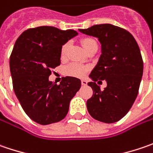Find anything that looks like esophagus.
I'll return each mask as SVG.
<instances>
[{
    "mask_svg": "<svg viewBox=\"0 0 153 153\" xmlns=\"http://www.w3.org/2000/svg\"><path fill=\"white\" fill-rule=\"evenodd\" d=\"M81 85H87V81L85 80V79H82V80H81Z\"/></svg>",
    "mask_w": 153,
    "mask_h": 153,
    "instance_id": "obj_1",
    "label": "esophagus"
}]
</instances>
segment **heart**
I'll return each mask as SVG.
<instances>
[{
  "label": "heart",
  "mask_w": 153,
  "mask_h": 153,
  "mask_svg": "<svg viewBox=\"0 0 153 153\" xmlns=\"http://www.w3.org/2000/svg\"><path fill=\"white\" fill-rule=\"evenodd\" d=\"M81 44H82V46H83V48L85 51H88L91 48H92L94 46H97L96 40L91 38V37H85V38H83L81 40ZM68 47H69V43H64L63 45L62 46V49H61V56H62V57L66 56V55L68 53ZM88 70H89V68L87 66L81 65V64L79 63H71L65 68L64 74L66 75H68V76L82 78L86 74Z\"/></svg>",
  "instance_id": "1"
}]
</instances>
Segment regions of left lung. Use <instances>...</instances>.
Here are the masks:
<instances>
[{
	"instance_id": "1",
	"label": "left lung",
	"mask_w": 153,
	"mask_h": 153,
	"mask_svg": "<svg viewBox=\"0 0 153 153\" xmlns=\"http://www.w3.org/2000/svg\"><path fill=\"white\" fill-rule=\"evenodd\" d=\"M79 30L101 43L102 54L89 75L93 94L86 102L88 112L99 122H118L129 111L139 92L143 60L138 43L128 30L110 24ZM101 80L107 82L103 91L96 84Z\"/></svg>"
}]
</instances>
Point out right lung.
<instances>
[{
	"label": "right lung",
	"instance_id": "add662e5",
	"mask_svg": "<svg viewBox=\"0 0 153 153\" xmlns=\"http://www.w3.org/2000/svg\"><path fill=\"white\" fill-rule=\"evenodd\" d=\"M78 35L74 30L39 26L18 37L10 56L13 86L24 111L41 125L62 121L81 81L63 77L60 85L49 80L51 69L61 64V49Z\"/></svg>",
	"mask_w": 153,
	"mask_h": 153
}]
</instances>
